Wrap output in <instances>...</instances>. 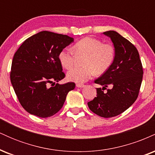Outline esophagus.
Returning a JSON list of instances; mask_svg holds the SVG:
<instances>
[{
	"mask_svg": "<svg viewBox=\"0 0 155 155\" xmlns=\"http://www.w3.org/2000/svg\"><path fill=\"white\" fill-rule=\"evenodd\" d=\"M76 87L79 88H82V87H84L85 85L82 84H76Z\"/></svg>",
	"mask_w": 155,
	"mask_h": 155,
	"instance_id": "34e87169",
	"label": "esophagus"
}]
</instances>
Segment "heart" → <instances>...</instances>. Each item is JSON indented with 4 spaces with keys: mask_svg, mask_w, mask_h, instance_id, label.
I'll return each mask as SVG.
<instances>
[{
    "mask_svg": "<svg viewBox=\"0 0 155 155\" xmlns=\"http://www.w3.org/2000/svg\"><path fill=\"white\" fill-rule=\"evenodd\" d=\"M74 51L79 56H85L81 68H74L67 74L69 81L83 83L91 79L95 73L98 75L107 71L111 66L115 58V49L111 44H104L99 39L86 37L74 46ZM74 51L65 48L58 55L61 65L66 69L73 67L75 62Z\"/></svg>",
    "mask_w": 155,
    "mask_h": 155,
    "instance_id": "heart-1",
    "label": "heart"
}]
</instances>
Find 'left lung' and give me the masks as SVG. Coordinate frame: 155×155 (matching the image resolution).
<instances>
[{"instance_id":"1","label":"left lung","mask_w":155,"mask_h":155,"mask_svg":"<svg viewBox=\"0 0 155 155\" xmlns=\"http://www.w3.org/2000/svg\"><path fill=\"white\" fill-rule=\"evenodd\" d=\"M104 34L113 42L115 58L107 71L95 80L103 88H97V97L87 105L93 113L110 118L122 114L136 101L143 72L138 51L132 43L116 31Z\"/></svg>"}]
</instances>
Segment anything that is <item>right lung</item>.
Returning <instances> with one entry per match:
<instances>
[{
  "label": "right lung",
  "mask_w": 155,
  "mask_h": 155,
  "mask_svg": "<svg viewBox=\"0 0 155 155\" xmlns=\"http://www.w3.org/2000/svg\"><path fill=\"white\" fill-rule=\"evenodd\" d=\"M74 41L67 35L41 31L27 38L14 55L10 79L22 106L28 113L46 118L63 107L75 83H57L65 77L58 55ZM52 85V84H51Z\"/></svg>",
  "instance_id": "add662e5"
}]
</instances>
